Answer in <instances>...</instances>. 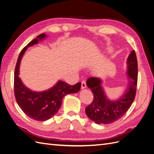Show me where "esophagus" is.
I'll return each instance as SVG.
<instances>
[{"label": "esophagus", "instance_id": "34e87169", "mask_svg": "<svg viewBox=\"0 0 154 154\" xmlns=\"http://www.w3.org/2000/svg\"><path fill=\"white\" fill-rule=\"evenodd\" d=\"M82 89H83V88H86L87 87V84H86V82L85 81H82Z\"/></svg>", "mask_w": 154, "mask_h": 154}]
</instances>
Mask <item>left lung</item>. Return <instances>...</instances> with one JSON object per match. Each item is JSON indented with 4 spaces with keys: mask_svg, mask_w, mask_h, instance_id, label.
<instances>
[{
    "mask_svg": "<svg viewBox=\"0 0 154 154\" xmlns=\"http://www.w3.org/2000/svg\"><path fill=\"white\" fill-rule=\"evenodd\" d=\"M128 84L127 90L117 100L106 97L102 87V81L97 77H91L87 81L94 96L92 103L85 108L88 118L96 124H110L125 114L135 99L137 82V60L133 50L127 58Z\"/></svg>",
    "mask_w": 154,
    "mask_h": 154,
    "instance_id": "obj_1",
    "label": "left lung"
}]
</instances>
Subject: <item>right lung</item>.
I'll return each instance as SVG.
<instances>
[{"mask_svg": "<svg viewBox=\"0 0 154 154\" xmlns=\"http://www.w3.org/2000/svg\"><path fill=\"white\" fill-rule=\"evenodd\" d=\"M46 37L45 33L40 34L22 50L17 60L14 76V91L18 106L28 117L40 122L48 120L57 114L61 107L63 97L68 94L79 92L82 85L79 82L70 85L66 82L59 80L48 90L36 92L29 89L22 83L18 75L23 55L27 48L37 44Z\"/></svg>", "mask_w": 154, "mask_h": 154, "instance_id": "1", "label": "right lung"}]
</instances>
